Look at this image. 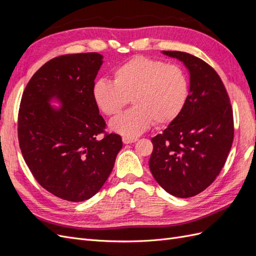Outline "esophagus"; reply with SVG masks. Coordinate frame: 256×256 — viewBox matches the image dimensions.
Returning <instances> with one entry per match:
<instances>
[{"instance_id": "obj_1", "label": "esophagus", "mask_w": 256, "mask_h": 256, "mask_svg": "<svg viewBox=\"0 0 256 256\" xmlns=\"http://www.w3.org/2000/svg\"><path fill=\"white\" fill-rule=\"evenodd\" d=\"M138 141V138H126L122 136V143L124 144H130V143H134Z\"/></svg>"}]
</instances>
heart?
<instances>
[{
    "label": "heart",
    "instance_id": "heart-1",
    "mask_svg": "<svg viewBox=\"0 0 256 256\" xmlns=\"http://www.w3.org/2000/svg\"><path fill=\"white\" fill-rule=\"evenodd\" d=\"M92 96L108 116L118 114L131 99L134 108L110 122L113 132L136 138L152 125L172 122L186 104L188 81L175 65L134 56L114 70V81L98 80Z\"/></svg>",
    "mask_w": 256,
    "mask_h": 256
}]
</instances>
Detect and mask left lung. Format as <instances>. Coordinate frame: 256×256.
Here are the masks:
<instances>
[{"label": "left lung", "instance_id": "left-lung-1", "mask_svg": "<svg viewBox=\"0 0 256 256\" xmlns=\"http://www.w3.org/2000/svg\"><path fill=\"white\" fill-rule=\"evenodd\" d=\"M189 72V94L180 115L152 138L150 168L156 182L176 198L204 191L219 175L234 138L233 111L214 69L180 51H162Z\"/></svg>", "mask_w": 256, "mask_h": 256}]
</instances>
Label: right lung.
<instances>
[{
	"label": "right lung",
	"mask_w": 256,
	"mask_h": 256,
	"mask_svg": "<svg viewBox=\"0 0 256 256\" xmlns=\"http://www.w3.org/2000/svg\"><path fill=\"white\" fill-rule=\"evenodd\" d=\"M102 63L95 52L52 58L30 78L21 99L18 138L26 164L42 188L72 202L102 189L122 147L118 134L97 138L106 122L92 88Z\"/></svg>",
	"instance_id": "add662e5"
}]
</instances>
